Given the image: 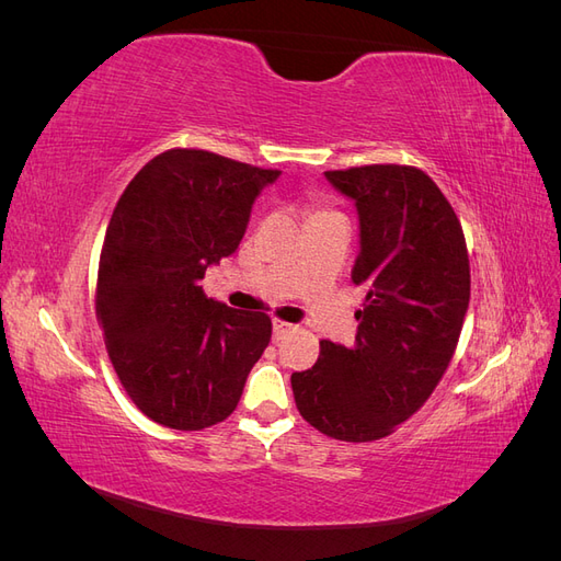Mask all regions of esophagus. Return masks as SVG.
Here are the masks:
<instances>
[{"mask_svg":"<svg viewBox=\"0 0 561 561\" xmlns=\"http://www.w3.org/2000/svg\"><path fill=\"white\" fill-rule=\"evenodd\" d=\"M295 330H297V328H295V325H290V322H285V320L274 318V342H280V339H285L287 334L295 332Z\"/></svg>","mask_w":561,"mask_h":561,"instance_id":"obj_1","label":"esophagus"}]
</instances>
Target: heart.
Returning a JSON list of instances; mask_svg holds the SVG:
<instances>
[{
  "label": "heart",
  "instance_id": "obj_1",
  "mask_svg": "<svg viewBox=\"0 0 561 561\" xmlns=\"http://www.w3.org/2000/svg\"><path fill=\"white\" fill-rule=\"evenodd\" d=\"M322 215H334V213H330V210H320V213H316L313 217H322Z\"/></svg>",
  "mask_w": 561,
  "mask_h": 561
}]
</instances>
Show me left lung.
<instances>
[{"instance_id": "8db88e82", "label": "left lung", "mask_w": 561, "mask_h": 561, "mask_svg": "<svg viewBox=\"0 0 561 561\" xmlns=\"http://www.w3.org/2000/svg\"><path fill=\"white\" fill-rule=\"evenodd\" d=\"M325 178L358 208L351 278L367 297L355 311V344L322 339L316 365L290 381L316 431L371 443L423 407L451 363L470 301L468 248L451 203L414 165H358Z\"/></svg>"}]
</instances>
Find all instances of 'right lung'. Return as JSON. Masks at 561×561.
Listing matches in <instances>:
<instances>
[{"mask_svg": "<svg viewBox=\"0 0 561 561\" xmlns=\"http://www.w3.org/2000/svg\"><path fill=\"white\" fill-rule=\"evenodd\" d=\"M278 175L175 147L142 165L116 203L95 313L128 398L165 428L225 421L271 342L266 313L229 309L198 283L239 248L254 198Z\"/></svg>", "mask_w": 561, "mask_h": 561, "instance_id": "1", "label": "right lung"}]
</instances>
